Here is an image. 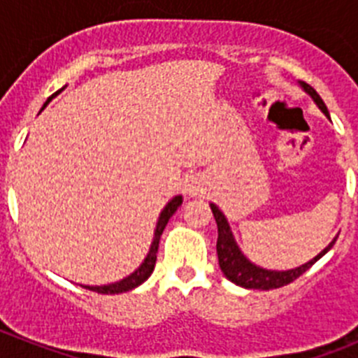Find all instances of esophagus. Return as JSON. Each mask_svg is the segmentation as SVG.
Returning <instances> with one entry per match:
<instances>
[{"mask_svg":"<svg viewBox=\"0 0 358 358\" xmlns=\"http://www.w3.org/2000/svg\"><path fill=\"white\" fill-rule=\"evenodd\" d=\"M204 189V181L201 176H188L185 181V192L188 195H199Z\"/></svg>","mask_w":358,"mask_h":358,"instance_id":"obj_1","label":"esophagus"}]
</instances>
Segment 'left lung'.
I'll return each instance as SVG.
<instances>
[{
  "label": "left lung",
  "instance_id": "8db88e82",
  "mask_svg": "<svg viewBox=\"0 0 358 358\" xmlns=\"http://www.w3.org/2000/svg\"><path fill=\"white\" fill-rule=\"evenodd\" d=\"M299 85L301 90L308 94L312 100L315 102V106L327 115V118H330V113H328L327 106L322 102V98L319 96L317 91L308 85L306 82L299 80ZM211 211H213V217L217 220L218 227V238H217V255H218V265H220V271L224 273V276L229 281H233L235 285L243 287V289H260V290H271V289H280L283 285H289L290 281H294L296 278L301 276L303 273H306L319 258L327 255L331 248H334L335 236L327 248L322 249L315 258H312L306 264L299 265L296 268H289V271H268V268L260 267V265L252 264L248 256L240 251V248L236 245V240L233 236V231H231L229 222H227L226 215L218 210L217 204L211 202Z\"/></svg>",
  "mask_w": 358,
  "mask_h": 358
}]
</instances>
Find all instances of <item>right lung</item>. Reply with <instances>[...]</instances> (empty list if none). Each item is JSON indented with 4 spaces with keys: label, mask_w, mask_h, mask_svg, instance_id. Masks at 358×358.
<instances>
[{
    "label": "right lung",
    "mask_w": 358,
    "mask_h": 358,
    "mask_svg": "<svg viewBox=\"0 0 358 358\" xmlns=\"http://www.w3.org/2000/svg\"><path fill=\"white\" fill-rule=\"evenodd\" d=\"M64 87H66V85H64ZM64 87H62V90H64ZM61 91H57L53 96H57V94L61 93ZM53 96H50L48 100H46V103L43 106V109L48 106L50 100H52ZM43 109H41V110H43ZM41 110H39V113H41ZM181 204H182V195H176V197H173L172 201H170L169 204L163 208V210H161L159 218H157L156 229H154V238H152L150 249H148L147 256H145L143 264L136 268L134 273L129 274V276L123 278V280L115 281V283H109V285H94V287L84 285V289H90V290H93V292H98V294H122V292H129V290L136 289V287H140L143 281H147L148 276L152 274V271H154V267H156L157 248H159V238H161V235H163V229L166 227V224H169L170 217L176 213L177 208L181 206Z\"/></svg>",
    "instance_id": "add662e5"
}]
</instances>
